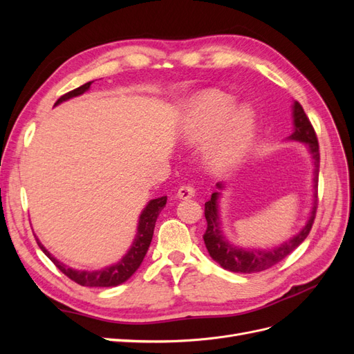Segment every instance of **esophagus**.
<instances>
[{
  "label": "esophagus",
  "instance_id": "obj_1",
  "mask_svg": "<svg viewBox=\"0 0 354 354\" xmlns=\"http://www.w3.org/2000/svg\"><path fill=\"white\" fill-rule=\"evenodd\" d=\"M192 196H195V187L194 186H190V185L180 186V189L177 192L178 199H189Z\"/></svg>",
  "mask_w": 354,
  "mask_h": 354
}]
</instances>
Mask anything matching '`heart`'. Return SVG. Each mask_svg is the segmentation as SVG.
<instances>
[{
  "instance_id": "1",
  "label": "heart",
  "mask_w": 354,
  "mask_h": 354,
  "mask_svg": "<svg viewBox=\"0 0 354 354\" xmlns=\"http://www.w3.org/2000/svg\"><path fill=\"white\" fill-rule=\"evenodd\" d=\"M230 95L207 91L189 106L183 131L189 143L203 147V159L214 173H227L245 159L255 134V115L248 106L234 108Z\"/></svg>"
}]
</instances>
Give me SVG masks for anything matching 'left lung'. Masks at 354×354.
<instances>
[{
	"instance_id": "1",
	"label": "left lung",
	"mask_w": 354,
	"mask_h": 354,
	"mask_svg": "<svg viewBox=\"0 0 354 354\" xmlns=\"http://www.w3.org/2000/svg\"><path fill=\"white\" fill-rule=\"evenodd\" d=\"M292 121H294V131L288 137V140L301 142L306 145L307 151L313 159V202L310 216L297 234L288 241L272 246V248H242V246L233 245L229 239L224 236L221 230V220H220V198L221 192L226 189L224 183H217V192H214L211 199L205 202V218H207V232L203 234L205 246L214 261H217L223 269L234 273H255L270 269L272 266L282 261L285 257L291 254L297 246L301 243L307 234L312 230L316 208H317V178H319V145L317 137L310 124L307 115L304 113L303 106L298 102L292 104Z\"/></svg>"
}]
</instances>
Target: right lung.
Listing matches in <instances>:
<instances>
[{
	"label": "right lung",
	"instance_id": "add662e5",
	"mask_svg": "<svg viewBox=\"0 0 354 354\" xmlns=\"http://www.w3.org/2000/svg\"><path fill=\"white\" fill-rule=\"evenodd\" d=\"M93 81L81 85V87L75 88L66 94H63L62 97L55 103V106L66 102L72 97H77V95L84 94L87 90H90V85ZM167 203V196L162 198H156L151 199L147 202V205L143 208L140 217H138V224H137V232H136V238L130 246V250L127 251V254L122 257V259L111 266H106L100 270H77L72 269V267L60 263L55 255H51L50 251L46 250V246L39 242V239L35 236L38 246L41 251L44 252L48 259L56 264L57 269L65 273L69 279L73 282L80 283L81 286H99V288H109V286H118L124 283L125 281L130 279V277L136 273V270L140 267L145 255L151 246L152 238H153V229H155V223L159 217L160 211L164 209Z\"/></svg>",
	"mask_w": 354,
	"mask_h": 354
}]
</instances>
